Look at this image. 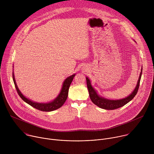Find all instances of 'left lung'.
Wrapping results in <instances>:
<instances>
[{
  "mask_svg": "<svg viewBox=\"0 0 154 154\" xmlns=\"http://www.w3.org/2000/svg\"><path fill=\"white\" fill-rule=\"evenodd\" d=\"M142 69H143V67H141V72L138 78V80L137 83V86L135 87V88L133 90V91L125 98H122L121 99H117V100H112V99L110 100V99H108L100 96L97 93V91L92 86L91 81L89 79V78L86 77V79L87 87H88V90L90 97L91 101L93 102V103H94L99 107L105 109H109V110H110V109H117L125 105V104H127L128 102H129L130 100H131L134 99V97L135 96V95L138 92L139 86H140L141 74H142Z\"/></svg>",
  "mask_w": 154,
  "mask_h": 154,
  "instance_id": "1",
  "label": "left lung"
}]
</instances>
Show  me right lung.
I'll return each mask as SVG.
<instances>
[{
  "label": "right lung",
  "mask_w": 154,
  "mask_h": 154,
  "mask_svg": "<svg viewBox=\"0 0 154 154\" xmlns=\"http://www.w3.org/2000/svg\"><path fill=\"white\" fill-rule=\"evenodd\" d=\"M75 74H74L73 75L67 77L64 80V81L63 83L62 88L61 90L58 95V96L54 99L52 101L49 102L48 103H39V102H34L28 98H27L25 96H24L19 89L18 88V87L17 86L15 78H14V72H13V82L15 85V88L17 90V92L20 98L23 99L24 102H26L27 103L29 104L33 108H35L36 109H39V110L42 111V112H52L54 111L55 109L60 108L64 103L66 100L68 96V91H69V86L71 85V83H72V81L73 80L74 77H75Z\"/></svg>",
  "instance_id": "right-lung-1"
}]
</instances>
